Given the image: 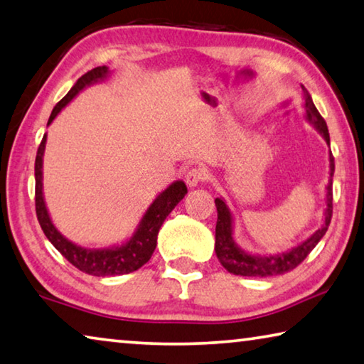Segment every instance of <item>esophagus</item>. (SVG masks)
Segmentation results:
<instances>
[{
	"mask_svg": "<svg viewBox=\"0 0 364 364\" xmlns=\"http://www.w3.org/2000/svg\"><path fill=\"white\" fill-rule=\"evenodd\" d=\"M205 181V172L201 171V169H198V168H192V169H188L187 171V174H186V182H187V186L188 187H196V186H200L201 182Z\"/></svg>",
	"mask_w": 364,
	"mask_h": 364,
	"instance_id": "34e87169",
	"label": "esophagus"
}]
</instances>
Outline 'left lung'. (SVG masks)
<instances>
[{
	"mask_svg": "<svg viewBox=\"0 0 364 364\" xmlns=\"http://www.w3.org/2000/svg\"><path fill=\"white\" fill-rule=\"evenodd\" d=\"M303 98H305V119L311 126L323 135L327 145H331L329 130L327 124L319 114L316 106L313 103L311 95L308 93L305 87L301 85ZM333 156L329 151V182L326 186V208L323 213V224L321 228L313 232L306 240H303L299 245L289 248L287 252L277 255H255L250 253L237 245L234 238V214L230 208L225 203V200L216 198L214 203L218 208V223H216V243H214V252L225 269L235 276H247V277H269L285 274L299 266L303 259L306 258L309 252L318 245V242L324 237L327 228L331 224L332 218V177H333Z\"/></svg>",
	"mask_w": 364,
	"mask_h": 364,
	"instance_id": "8db88e82",
	"label": "left lung"
}]
</instances>
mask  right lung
<instances>
[{"mask_svg":"<svg viewBox=\"0 0 364 364\" xmlns=\"http://www.w3.org/2000/svg\"><path fill=\"white\" fill-rule=\"evenodd\" d=\"M111 74L109 68L100 65L88 70L83 74L79 80L74 83L69 93L59 101L53 109L48 126L55 121V117L61 112L83 88L93 85V83L103 82L108 79ZM46 146V134L41 140L37 158H35V210H37V218L41 230L45 232L48 240L53 243L59 253H61L70 264L75 266L82 272L90 274L97 277H108V276H121V274H129L140 269L143 264L148 263L151 255L156 248L158 232L163 225L164 219L169 216V213L174 210L183 196L187 193V186L183 181H176L171 186L163 190L156 198L153 200L150 208L143 214L139 225L134 230L132 237L129 240L119 243V245L105 247V248H90L82 247L77 243L70 242L65 238L61 232L53 224L50 213L45 203L43 196V154Z\"/></svg>","mask_w":364,"mask_h":364,"instance_id":"add662e5","label":"right lung"}]
</instances>
